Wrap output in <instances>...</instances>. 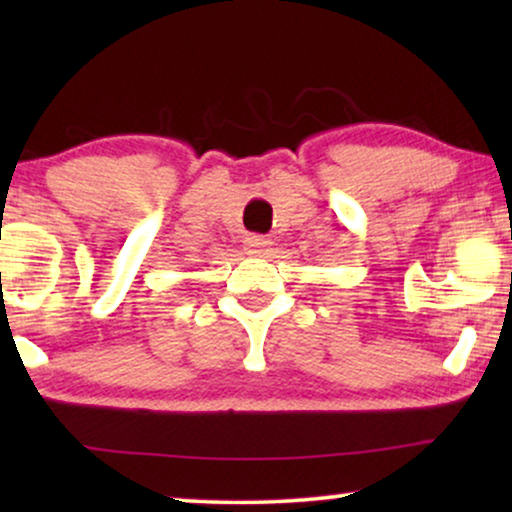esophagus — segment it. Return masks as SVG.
<instances>
[{
    "label": "esophagus",
    "mask_w": 512,
    "mask_h": 512,
    "mask_svg": "<svg viewBox=\"0 0 512 512\" xmlns=\"http://www.w3.org/2000/svg\"><path fill=\"white\" fill-rule=\"evenodd\" d=\"M270 247H272V242L265 240V237H258V235H251L244 240V249H247V254H254V256H268Z\"/></svg>",
    "instance_id": "34e87169"
}]
</instances>
